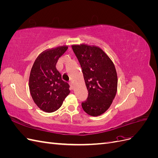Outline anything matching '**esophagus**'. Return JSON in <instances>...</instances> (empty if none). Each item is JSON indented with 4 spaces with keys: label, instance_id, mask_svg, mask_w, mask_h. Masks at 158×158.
Here are the masks:
<instances>
[{
    "label": "esophagus",
    "instance_id": "1",
    "mask_svg": "<svg viewBox=\"0 0 158 158\" xmlns=\"http://www.w3.org/2000/svg\"><path fill=\"white\" fill-rule=\"evenodd\" d=\"M69 84H70V85L71 89H74V85H73V81H70V82H69Z\"/></svg>",
    "mask_w": 158,
    "mask_h": 158
}]
</instances>
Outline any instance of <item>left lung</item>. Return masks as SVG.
I'll list each match as a JSON object with an SVG mask.
<instances>
[{
  "label": "left lung",
  "mask_w": 158,
  "mask_h": 158,
  "mask_svg": "<svg viewBox=\"0 0 158 158\" xmlns=\"http://www.w3.org/2000/svg\"><path fill=\"white\" fill-rule=\"evenodd\" d=\"M82 69L88 97L82 103L84 111L91 116L106 112L117 89V75L114 64L103 50L86 45L72 47Z\"/></svg>",
  "instance_id": "obj_1"
}]
</instances>
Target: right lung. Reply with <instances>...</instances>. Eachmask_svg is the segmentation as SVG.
Segmentation results:
<instances>
[{"mask_svg":"<svg viewBox=\"0 0 158 158\" xmlns=\"http://www.w3.org/2000/svg\"><path fill=\"white\" fill-rule=\"evenodd\" d=\"M68 47H60L41 53L30 73L29 87L33 102L44 111L51 113L60 107L70 93L69 84L62 80L56 68L59 59Z\"/></svg>","mask_w":158,"mask_h":158,"instance_id":"right-lung-1","label":"right lung"}]
</instances>
